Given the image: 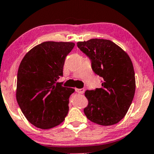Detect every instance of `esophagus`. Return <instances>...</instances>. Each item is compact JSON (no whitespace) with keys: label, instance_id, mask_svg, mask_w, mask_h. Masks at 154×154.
<instances>
[{"label":"esophagus","instance_id":"obj_1","mask_svg":"<svg viewBox=\"0 0 154 154\" xmlns=\"http://www.w3.org/2000/svg\"><path fill=\"white\" fill-rule=\"evenodd\" d=\"M75 91L77 92V93H80V94H82V93H84L85 89H84V88H80V89H78V88H76Z\"/></svg>","mask_w":154,"mask_h":154}]
</instances>
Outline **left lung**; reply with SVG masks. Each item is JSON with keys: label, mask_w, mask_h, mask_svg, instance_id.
Segmentation results:
<instances>
[{"label": "left lung", "mask_w": 154, "mask_h": 154, "mask_svg": "<svg viewBox=\"0 0 154 154\" xmlns=\"http://www.w3.org/2000/svg\"><path fill=\"white\" fill-rule=\"evenodd\" d=\"M91 61L93 71L103 78L102 87L86 91L87 118L100 125L118 123L128 112L135 92L133 65L126 52L112 41L91 39L77 43Z\"/></svg>", "instance_id": "1"}]
</instances>
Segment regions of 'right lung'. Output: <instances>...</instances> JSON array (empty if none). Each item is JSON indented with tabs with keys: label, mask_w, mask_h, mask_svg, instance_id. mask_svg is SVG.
<instances>
[{
	"label": "right lung",
	"mask_w": 154,
	"mask_h": 154,
	"mask_svg": "<svg viewBox=\"0 0 154 154\" xmlns=\"http://www.w3.org/2000/svg\"><path fill=\"white\" fill-rule=\"evenodd\" d=\"M75 44L44 42L23 58L17 74V100L26 119L40 129L57 126L69 111V97L75 89L56 82L63 77L66 56Z\"/></svg>",
	"instance_id": "1"
}]
</instances>
